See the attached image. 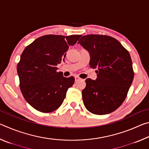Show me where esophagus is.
<instances>
[{"instance_id": "34e87169", "label": "esophagus", "mask_w": 149, "mask_h": 149, "mask_svg": "<svg viewBox=\"0 0 149 149\" xmlns=\"http://www.w3.org/2000/svg\"><path fill=\"white\" fill-rule=\"evenodd\" d=\"M81 79V78H79V77H77V76L75 77V82H77V81H79Z\"/></svg>"}]
</instances>
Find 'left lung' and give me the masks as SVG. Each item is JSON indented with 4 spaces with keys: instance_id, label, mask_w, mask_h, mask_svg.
Listing matches in <instances>:
<instances>
[{
    "instance_id": "8db88e82",
    "label": "left lung",
    "mask_w": 149,
    "mask_h": 149,
    "mask_svg": "<svg viewBox=\"0 0 149 149\" xmlns=\"http://www.w3.org/2000/svg\"><path fill=\"white\" fill-rule=\"evenodd\" d=\"M78 43L89 53L90 67L97 69V79L85 80V107L94 114H110L122 105L133 82L130 54L118 40L106 35H85Z\"/></svg>"
}]
</instances>
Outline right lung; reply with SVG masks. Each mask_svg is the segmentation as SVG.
I'll return each mask as SVG.
<instances>
[{
    "mask_svg": "<svg viewBox=\"0 0 149 149\" xmlns=\"http://www.w3.org/2000/svg\"><path fill=\"white\" fill-rule=\"evenodd\" d=\"M80 37L44 35L22 52L17 66L19 87L24 99L35 109L50 112L62 104L75 79L63 76L61 72H57L56 65L64 61L69 47L76 43Z\"/></svg>",
    "mask_w": 149,
    "mask_h": 149,
    "instance_id": "1",
    "label": "right lung"
}]
</instances>
